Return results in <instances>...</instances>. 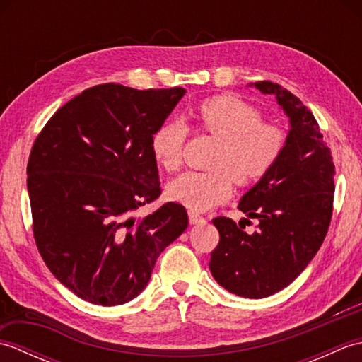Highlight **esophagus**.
I'll return each instance as SVG.
<instances>
[{
    "label": "esophagus",
    "instance_id": "1",
    "mask_svg": "<svg viewBox=\"0 0 362 362\" xmlns=\"http://www.w3.org/2000/svg\"><path fill=\"white\" fill-rule=\"evenodd\" d=\"M188 218H189V224H202V222H205V218L201 216V214L194 210L188 211Z\"/></svg>",
    "mask_w": 362,
    "mask_h": 362
}]
</instances>
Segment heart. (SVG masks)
Instances as JSON below:
<instances>
[{
    "label": "heart",
    "mask_w": 362,
    "mask_h": 362,
    "mask_svg": "<svg viewBox=\"0 0 362 362\" xmlns=\"http://www.w3.org/2000/svg\"><path fill=\"white\" fill-rule=\"evenodd\" d=\"M204 130L221 140L213 166L216 171H187L169 182L168 196L194 211H206L232 194L233 176L238 185H250L272 171L286 148L284 130L264 122L257 107L232 95L205 99L194 110ZM188 129L182 121L160 124L151 136V151L166 171H177Z\"/></svg>",
    "instance_id": "b5f03b06"
}]
</instances>
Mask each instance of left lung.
Instances as JSON below:
<instances>
[{
    "instance_id": "1",
    "label": "left lung",
    "mask_w": 362,
    "mask_h": 362,
    "mask_svg": "<svg viewBox=\"0 0 362 362\" xmlns=\"http://www.w3.org/2000/svg\"><path fill=\"white\" fill-rule=\"evenodd\" d=\"M289 117L286 148L272 171L245 193L238 209L258 219L247 235L226 216L213 219L219 243L210 271L222 288L240 297L263 298L303 272L324 243L333 214L334 165L314 115L279 83L258 81Z\"/></svg>"
}]
</instances>
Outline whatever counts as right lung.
Returning a JSON list of instances; mask_svg holds the SVG:
<instances>
[{
  "label": "right lung",
  "mask_w": 362,
  "mask_h": 362,
  "mask_svg": "<svg viewBox=\"0 0 362 362\" xmlns=\"http://www.w3.org/2000/svg\"><path fill=\"white\" fill-rule=\"evenodd\" d=\"M185 88L101 83L52 115L28 161L37 249L56 279L90 303L115 306L148 284L166 245L188 227L185 206L161 194L151 136Z\"/></svg>",
  "instance_id": "1"
}]
</instances>
